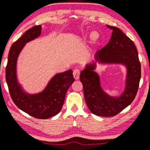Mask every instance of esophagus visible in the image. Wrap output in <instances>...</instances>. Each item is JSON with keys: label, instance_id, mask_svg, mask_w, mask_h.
<instances>
[{"label": "esophagus", "instance_id": "obj_1", "mask_svg": "<svg viewBox=\"0 0 150 150\" xmlns=\"http://www.w3.org/2000/svg\"><path fill=\"white\" fill-rule=\"evenodd\" d=\"M73 75L74 77L76 80H78L79 79V76H80V70L78 69H76L74 70L73 71Z\"/></svg>", "mask_w": 150, "mask_h": 150}]
</instances>
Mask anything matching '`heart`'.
<instances>
[{
	"mask_svg": "<svg viewBox=\"0 0 150 150\" xmlns=\"http://www.w3.org/2000/svg\"><path fill=\"white\" fill-rule=\"evenodd\" d=\"M99 33H97V32H93L92 33H91V40L94 41H96V40L99 38Z\"/></svg>",
	"mask_w": 150,
	"mask_h": 150,
	"instance_id": "heart-1",
	"label": "heart"
}]
</instances>
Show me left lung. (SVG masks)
<instances>
[{"label": "left lung", "mask_w": 150, "mask_h": 150, "mask_svg": "<svg viewBox=\"0 0 150 150\" xmlns=\"http://www.w3.org/2000/svg\"><path fill=\"white\" fill-rule=\"evenodd\" d=\"M112 30L109 43L99 50L95 59L103 64H122L127 68L125 88L119 97L111 96L101 87L99 75L94 71L96 64H88L80 74L85 101L91 113L100 117H113L128 107L136 96L141 79V64L134 43L120 28Z\"/></svg>", "instance_id": "obj_1"}]
</instances>
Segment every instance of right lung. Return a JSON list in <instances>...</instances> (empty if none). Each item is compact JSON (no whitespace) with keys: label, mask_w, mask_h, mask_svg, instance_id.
Returning a JSON list of instances; mask_svg holds the SVG:
<instances>
[{"label":"right lung","mask_w":150,"mask_h":150,"mask_svg":"<svg viewBox=\"0 0 150 150\" xmlns=\"http://www.w3.org/2000/svg\"><path fill=\"white\" fill-rule=\"evenodd\" d=\"M41 25H35L27 30L11 46L6 68V79L11 99L24 112L37 119H48L59 113L64 104L66 94L74 81L72 70L57 74L41 92L29 94L18 83L16 64L18 56L26 43L41 35Z\"/></svg>","instance_id":"1"}]
</instances>
